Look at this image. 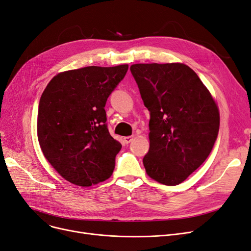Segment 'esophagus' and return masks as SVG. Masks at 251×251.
Here are the masks:
<instances>
[{"instance_id": "34e87169", "label": "esophagus", "mask_w": 251, "mask_h": 251, "mask_svg": "<svg viewBox=\"0 0 251 251\" xmlns=\"http://www.w3.org/2000/svg\"><path fill=\"white\" fill-rule=\"evenodd\" d=\"M133 139H134L133 136H126V137L124 138V141H125L126 144H128V143H131L133 141Z\"/></svg>"}]
</instances>
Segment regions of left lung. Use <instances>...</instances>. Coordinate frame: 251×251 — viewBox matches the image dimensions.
<instances>
[{"mask_svg": "<svg viewBox=\"0 0 251 251\" xmlns=\"http://www.w3.org/2000/svg\"><path fill=\"white\" fill-rule=\"evenodd\" d=\"M131 72L150 112L146 173L162 184L177 185L211 152L219 129L217 104L184 64H135Z\"/></svg>", "mask_w": 251, "mask_h": 251, "instance_id": "8db88e82", "label": "left lung"}]
</instances>
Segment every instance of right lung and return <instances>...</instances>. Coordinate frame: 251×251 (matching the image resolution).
I'll return each instance as SVG.
<instances>
[{"instance_id": "add662e5", "label": "right lung", "mask_w": 251, "mask_h": 251, "mask_svg": "<svg viewBox=\"0 0 251 251\" xmlns=\"http://www.w3.org/2000/svg\"><path fill=\"white\" fill-rule=\"evenodd\" d=\"M128 65L89 66L50 80L38 108L37 135L45 158L67 181L92 186L112 175L122 144L109 134L107 99Z\"/></svg>"}]
</instances>
